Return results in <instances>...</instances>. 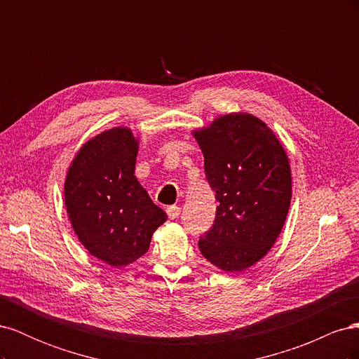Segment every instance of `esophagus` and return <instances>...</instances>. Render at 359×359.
<instances>
[{
	"label": "esophagus",
	"mask_w": 359,
	"mask_h": 359,
	"mask_svg": "<svg viewBox=\"0 0 359 359\" xmlns=\"http://www.w3.org/2000/svg\"><path fill=\"white\" fill-rule=\"evenodd\" d=\"M166 212H168V215H169V219H177V217L180 215V212H181V208L180 206H177V205H172V206H169V208L166 210Z\"/></svg>",
	"instance_id": "esophagus-1"
}]
</instances>
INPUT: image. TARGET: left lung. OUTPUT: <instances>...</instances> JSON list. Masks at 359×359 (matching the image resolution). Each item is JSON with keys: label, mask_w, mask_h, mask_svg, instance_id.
<instances>
[{"label": "left lung", "mask_w": 359, "mask_h": 359, "mask_svg": "<svg viewBox=\"0 0 359 359\" xmlns=\"http://www.w3.org/2000/svg\"><path fill=\"white\" fill-rule=\"evenodd\" d=\"M193 136L219 201L199 250L224 273H241L269 252L283 229L292 198L287 154L273 130L245 112L215 118Z\"/></svg>", "instance_id": "8db88e82"}]
</instances>
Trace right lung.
<instances>
[{
    "label": "right lung",
    "instance_id": "right-lung-1",
    "mask_svg": "<svg viewBox=\"0 0 359 359\" xmlns=\"http://www.w3.org/2000/svg\"><path fill=\"white\" fill-rule=\"evenodd\" d=\"M137 149L132 128L104 130L76 153L64 182L76 236L90 255L115 268L144 256L168 220L135 177Z\"/></svg>",
    "mask_w": 359,
    "mask_h": 359
}]
</instances>
